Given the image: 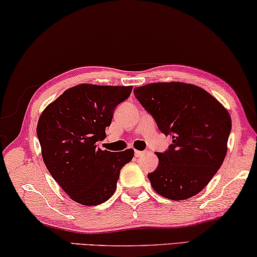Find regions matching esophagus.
<instances>
[{
    "instance_id": "esophagus-1",
    "label": "esophagus",
    "mask_w": 257,
    "mask_h": 257,
    "mask_svg": "<svg viewBox=\"0 0 257 257\" xmlns=\"http://www.w3.org/2000/svg\"><path fill=\"white\" fill-rule=\"evenodd\" d=\"M143 153H144L143 151H139V150H136V151H135V157H141L142 155H143Z\"/></svg>"
}]
</instances>
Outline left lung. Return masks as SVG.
Instances as JSON below:
<instances>
[{"label":"left lung","mask_w":257,"mask_h":257,"mask_svg":"<svg viewBox=\"0 0 257 257\" xmlns=\"http://www.w3.org/2000/svg\"><path fill=\"white\" fill-rule=\"evenodd\" d=\"M134 94L160 132L172 139L166 151L157 152V170L148 174L152 188L174 201L198 194L226 156L232 129L228 112L191 84L152 83L136 87Z\"/></svg>","instance_id":"1"}]
</instances>
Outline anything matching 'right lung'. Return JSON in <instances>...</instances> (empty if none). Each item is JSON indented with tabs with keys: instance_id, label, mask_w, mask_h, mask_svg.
<instances>
[{
	"instance_id": "obj_1",
	"label": "right lung",
	"mask_w": 257,
	"mask_h": 257,
	"mask_svg": "<svg viewBox=\"0 0 257 257\" xmlns=\"http://www.w3.org/2000/svg\"><path fill=\"white\" fill-rule=\"evenodd\" d=\"M133 86L80 84L64 91L46 107L37 125L45 165L71 200L83 205L106 202L116 189L120 171L134 157L133 149L102 151L114 109Z\"/></svg>"
}]
</instances>
